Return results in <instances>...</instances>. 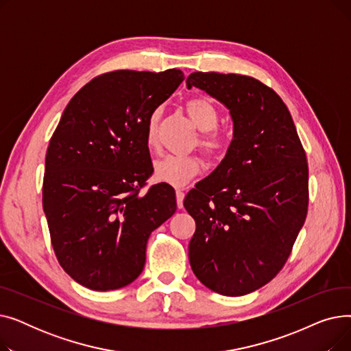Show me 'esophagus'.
<instances>
[{
	"label": "esophagus",
	"mask_w": 351,
	"mask_h": 351,
	"mask_svg": "<svg viewBox=\"0 0 351 351\" xmlns=\"http://www.w3.org/2000/svg\"><path fill=\"white\" fill-rule=\"evenodd\" d=\"M176 205L179 209L183 208V199H185V192L180 191V189H176Z\"/></svg>",
	"instance_id": "esophagus-1"
}]
</instances>
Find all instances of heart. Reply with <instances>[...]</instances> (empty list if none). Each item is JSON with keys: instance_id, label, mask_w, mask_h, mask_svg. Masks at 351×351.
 Here are the masks:
<instances>
[{"instance_id": "heart-1", "label": "heart", "mask_w": 351, "mask_h": 351, "mask_svg": "<svg viewBox=\"0 0 351 351\" xmlns=\"http://www.w3.org/2000/svg\"><path fill=\"white\" fill-rule=\"evenodd\" d=\"M193 125L200 131L197 145L212 160L222 159L228 149L229 141L216 132L219 114L213 104L206 98H192L185 105ZM160 118V109H155L147 118L145 142L149 149L156 146V129ZM202 169L200 159L196 155H163L154 162V178L160 183L182 188L195 178Z\"/></svg>"}]
</instances>
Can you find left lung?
<instances>
[{
	"mask_svg": "<svg viewBox=\"0 0 351 351\" xmlns=\"http://www.w3.org/2000/svg\"><path fill=\"white\" fill-rule=\"evenodd\" d=\"M186 86L223 104L233 122L223 160L183 200L196 222L191 267L208 289L243 296L279 273L304 225L306 154L287 106L261 81L193 72Z\"/></svg>",
	"mask_w": 351,
	"mask_h": 351,
	"instance_id": "8db88e82",
	"label": "left lung"
}]
</instances>
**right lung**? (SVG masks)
<instances>
[{
	"mask_svg": "<svg viewBox=\"0 0 351 351\" xmlns=\"http://www.w3.org/2000/svg\"><path fill=\"white\" fill-rule=\"evenodd\" d=\"M185 80L179 69L115 71L66 105L45 156L43 208L62 269L98 291L142 273L151 233L176 210L175 191L155 185L146 122Z\"/></svg>",
	"mask_w": 351,
	"mask_h": 351,
	"instance_id": "obj_1",
	"label": "right lung"
}]
</instances>
